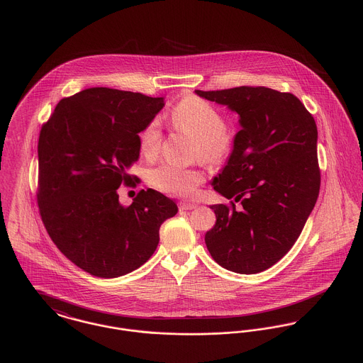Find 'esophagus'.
I'll return each instance as SVG.
<instances>
[{"mask_svg": "<svg viewBox=\"0 0 363 363\" xmlns=\"http://www.w3.org/2000/svg\"><path fill=\"white\" fill-rule=\"evenodd\" d=\"M194 208H197L196 204H191V203H179V209L180 211H190V209H194Z\"/></svg>", "mask_w": 363, "mask_h": 363, "instance_id": "esophagus-1", "label": "esophagus"}]
</instances>
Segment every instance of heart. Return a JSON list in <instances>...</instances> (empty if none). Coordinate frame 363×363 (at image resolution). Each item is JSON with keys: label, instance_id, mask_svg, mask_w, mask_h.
<instances>
[{"label": "heart", "instance_id": "heart-1", "mask_svg": "<svg viewBox=\"0 0 363 363\" xmlns=\"http://www.w3.org/2000/svg\"><path fill=\"white\" fill-rule=\"evenodd\" d=\"M170 120L176 130L196 140L194 152L208 164L223 162L233 148V137L226 128L223 113L212 104L199 98L186 96L170 111ZM162 128L159 118L150 120L138 134V147L144 157H155L160 148ZM150 183L162 193L191 197L204 182L199 169L182 167L173 163H162L150 172Z\"/></svg>", "mask_w": 363, "mask_h": 363}]
</instances>
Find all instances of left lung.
<instances>
[{
    "instance_id": "obj_1",
    "label": "left lung",
    "mask_w": 363,
    "mask_h": 363,
    "mask_svg": "<svg viewBox=\"0 0 363 363\" xmlns=\"http://www.w3.org/2000/svg\"><path fill=\"white\" fill-rule=\"evenodd\" d=\"M196 92L235 110L242 124L228 164L212 183L229 204L211 207L216 222L206 235L208 252L229 271L257 274L292 249L317 201L315 121L289 92L265 86Z\"/></svg>"
}]
</instances>
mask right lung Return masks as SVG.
Wrapping results in <instances>:
<instances>
[{"label": "right lung", "mask_w": 363, "mask_h": 363, "mask_svg": "<svg viewBox=\"0 0 363 363\" xmlns=\"http://www.w3.org/2000/svg\"><path fill=\"white\" fill-rule=\"evenodd\" d=\"M162 107L163 98L89 88L61 99L42 125L40 218L57 249L91 275L116 278L141 267L157 247L160 225L177 213L152 189L131 206L117 194L138 183L127 170L140 156V131Z\"/></svg>", "instance_id": "1"}]
</instances>
